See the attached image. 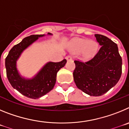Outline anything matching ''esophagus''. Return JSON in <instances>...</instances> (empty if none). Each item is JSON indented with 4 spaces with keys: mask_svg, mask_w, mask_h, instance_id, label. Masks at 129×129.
<instances>
[{
    "mask_svg": "<svg viewBox=\"0 0 129 129\" xmlns=\"http://www.w3.org/2000/svg\"><path fill=\"white\" fill-rule=\"evenodd\" d=\"M66 59H67V61H71L72 59V57L70 55H68V56L66 57Z\"/></svg>",
    "mask_w": 129,
    "mask_h": 129,
    "instance_id": "1",
    "label": "esophagus"
}]
</instances>
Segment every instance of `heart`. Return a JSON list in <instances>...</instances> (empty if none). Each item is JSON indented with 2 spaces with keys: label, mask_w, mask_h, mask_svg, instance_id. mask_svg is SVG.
<instances>
[{
  "label": "heart",
  "mask_w": 129,
  "mask_h": 129,
  "mask_svg": "<svg viewBox=\"0 0 129 129\" xmlns=\"http://www.w3.org/2000/svg\"><path fill=\"white\" fill-rule=\"evenodd\" d=\"M98 43L86 39H74L68 44L69 50L73 53H81L83 59H89L95 56L98 50Z\"/></svg>",
  "instance_id": "b5f03b06"
}]
</instances>
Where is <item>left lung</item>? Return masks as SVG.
Segmentation results:
<instances>
[{"label": "left lung", "instance_id": "1", "mask_svg": "<svg viewBox=\"0 0 129 129\" xmlns=\"http://www.w3.org/2000/svg\"><path fill=\"white\" fill-rule=\"evenodd\" d=\"M101 46L93 59L86 62L75 61L73 76L79 89L91 96H100L117 84L122 72V59L118 45L104 35L95 34Z\"/></svg>", "mask_w": 129, "mask_h": 129}]
</instances>
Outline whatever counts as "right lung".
<instances>
[{
	"mask_svg": "<svg viewBox=\"0 0 129 129\" xmlns=\"http://www.w3.org/2000/svg\"><path fill=\"white\" fill-rule=\"evenodd\" d=\"M48 35H52L48 33ZM45 35H33L26 37L10 50L5 60L7 77L13 88L27 98L37 99L53 89L56 82L57 73L64 67L67 60L58 62H48L31 78H26L20 74L17 67V61L22 52L35 43L39 37Z\"/></svg>",
	"mask_w": 129,
	"mask_h": 129,
	"instance_id": "obj_1",
	"label": "right lung"
}]
</instances>
